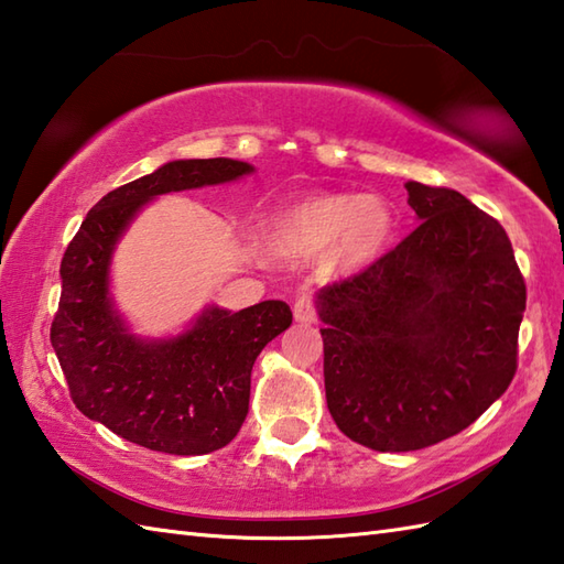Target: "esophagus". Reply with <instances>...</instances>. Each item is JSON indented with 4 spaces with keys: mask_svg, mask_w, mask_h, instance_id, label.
<instances>
[{
    "mask_svg": "<svg viewBox=\"0 0 564 564\" xmlns=\"http://www.w3.org/2000/svg\"><path fill=\"white\" fill-rule=\"evenodd\" d=\"M293 315H295L297 322L313 325V322H317V317H319V307H317V303L310 295H301L295 301V305H293Z\"/></svg>",
    "mask_w": 564,
    "mask_h": 564,
    "instance_id": "obj_1",
    "label": "esophagus"
}]
</instances>
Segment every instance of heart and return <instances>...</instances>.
Here are the masks:
<instances>
[{"instance_id":"heart-1","label":"heart","mask_w":564,"mask_h":564,"mask_svg":"<svg viewBox=\"0 0 564 564\" xmlns=\"http://www.w3.org/2000/svg\"><path fill=\"white\" fill-rule=\"evenodd\" d=\"M392 235V213L378 196L325 194L285 210L269 235V247L283 259L322 254L329 273L354 271L373 261Z\"/></svg>"}]
</instances>
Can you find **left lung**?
Listing matches in <instances>:
<instances>
[{
    "label": "left lung",
    "instance_id": "obj_1",
    "mask_svg": "<svg viewBox=\"0 0 564 564\" xmlns=\"http://www.w3.org/2000/svg\"><path fill=\"white\" fill-rule=\"evenodd\" d=\"M406 196L416 230L317 295L329 414L380 453L434 446L505 394L525 310L492 215L446 186L410 182Z\"/></svg>",
    "mask_w": 564,
    "mask_h": 564
}]
</instances>
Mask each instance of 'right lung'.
<instances>
[{
    "mask_svg": "<svg viewBox=\"0 0 564 564\" xmlns=\"http://www.w3.org/2000/svg\"><path fill=\"white\" fill-rule=\"evenodd\" d=\"M247 162L178 160L106 194L65 249L51 341L77 410L150 451L203 455L227 446L249 410L251 366L291 327L281 301L239 313L210 307L186 334L138 341L109 297V259L145 200L170 191L223 184L249 174Z\"/></svg>",
    "mask_w": 564,
    "mask_h": 564,
    "instance_id": "add662e5",
    "label": "right lung"
}]
</instances>
